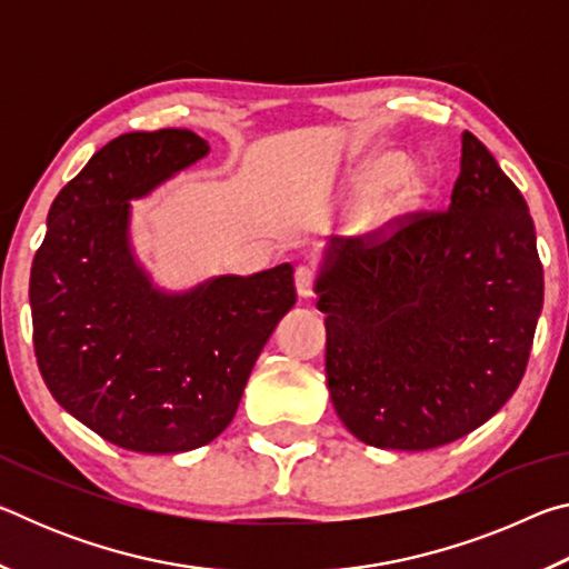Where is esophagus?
Returning a JSON list of instances; mask_svg holds the SVG:
<instances>
[{"label": "esophagus", "mask_w": 569, "mask_h": 569, "mask_svg": "<svg viewBox=\"0 0 569 569\" xmlns=\"http://www.w3.org/2000/svg\"><path fill=\"white\" fill-rule=\"evenodd\" d=\"M313 286H316V268L313 266H298L296 268V288L298 296H313Z\"/></svg>", "instance_id": "obj_1"}]
</instances>
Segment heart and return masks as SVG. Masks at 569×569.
<instances>
[{"mask_svg": "<svg viewBox=\"0 0 569 569\" xmlns=\"http://www.w3.org/2000/svg\"><path fill=\"white\" fill-rule=\"evenodd\" d=\"M359 188L363 192H381L383 188H389L391 203L403 206L419 192V180L413 172L401 170V162L397 158H381L361 172Z\"/></svg>", "mask_w": 569, "mask_h": 569, "instance_id": "1", "label": "heart"}]
</instances>
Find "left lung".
<instances>
[{
	"instance_id": "1",
	"label": "left lung",
	"mask_w": 569,
	"mask_h": 569,
	"mask_svg": "<svg viewBox=\"0 0 569 569\" xmlns=\"http://www.w3.org/2000/svg\"><path fill=\"white\" fill-rule=\"evenodd\" d=\"M316 293L346 429L379 449L445 447L492 419L525 377L545 298L532 216L465 132L449 208L333 238Z\"/></svg>"
}]
</instances>
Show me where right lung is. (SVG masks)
<instances>
[{"instance_id":"add662e5","label":"right lung","mask_w":569,"mask_h":569,"mask_svg":"<svg viewBox=\"0 0 569 569\" xmlns=\"http://www.w3.org/2000/svg\"><path fill=\"white\" fill-rule=\"evenodd\" d=\"M206 152L203 138L178 128L110 140L54 198L32 263V339L47 389L94 435L142 455L213 441L296 303L291 263L168 296L132 261L128 200Z\"/></svg>"}]
</instances>
